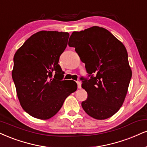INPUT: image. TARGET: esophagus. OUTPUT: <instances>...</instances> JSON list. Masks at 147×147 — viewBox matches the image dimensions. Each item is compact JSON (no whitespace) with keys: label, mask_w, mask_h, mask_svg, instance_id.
Wrapping results in <instances>:
<instances>
[{"label":"esophagus","mask_w":147,"mask_h":147,"mask_svg":"<svg viewBox=\"0 0 147 147\" xmlns=\"http://www.w3.org/2000/svg\"><path fill=\"white\" fill-rule=\"evenodd\" d=\"M77 87H78L79 89H81V83L80 81H77Z\"/></svg>","instance_id":"obj_1"}]
</instances>
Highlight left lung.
Instances as JSON below:
<instances>
[{
  "mask_svg": "<svg viewBox=\"0 0 147 147\" xmlns=\"http://www.w3.org/2000/svg\"><path fill=\"white\" fill-rule=\"evenodd\" d=\"M68 45L75 47L90 75L81 85L88 93L83 109L97 120L110 118L124 102L132 72L124 45L108 30L92 26L74 31Z\"/></svg>",
  "mask_w": 147,
  "mask_h": 147,
  "instance_id": "1",
  "label": "left lung"
}]
</instances>
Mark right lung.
I'll return each instance as SVG.
<instances>
[{"mask_svg": "<svg viewBox=\"0 0 147 147\" xmlns=\"http://www.w3.org/2000/svg\"><path fill=\"white\" fill-rule=\"evenodd\" d=\"M69 33L41 31L31 35L13 57L12 78L22 109L33 117L47 120L62 107L77 85L62 81L59 56L68 45Z\"/></svg>", "mask_w": 147, "mask_h": 147, "instance_id": "1", "label": "right lung"}]
</instances>
